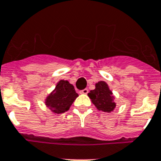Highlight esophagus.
<instances>
[{"mask_svg":"<svg viewBox=\"0 0 161 161\" xmlns=\"http://www.w3.org/2000/svg\"><path fill=\"white\" fill-rule=\"evenodd\" d=\"M87 92H88V89H87V88H84V89L81 90L80 91V93L82 94H87Z\"/></svg>","mask_w":161,"mask_h":161,"instance_id":"34e87169","label":"esophagus"}]
</instances>
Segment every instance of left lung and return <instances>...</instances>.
<instances>
[{"instance_id":"left-lung-1","label":"left lung","mask_w":161,"mask_h":161,"mask_svg":"<svg viewBox=\"0 0 161 161\" xmlns=\"http://www.w3.org/2000/svg\"><path fill=\"white\" fill-rule=\"evenodd\" d=\"M95 87V89L91 90L87 94L92 103L99 111L112 112L116 108V103H114V96L109 89L108 83L104 81H100L96 83Z\"/></svg>"}]
</instances>
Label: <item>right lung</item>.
<instances>
[{
    "instance_id": "1",
    "label": "right lung",
    "mask_w": 161,
    "mask_h": 161,
    "mask_svg": "<svg viewBox=\"0 0 161 161\" xmlns=\"http://www.w3.org/2000/svg\"><path fill=\"white\" fill-rule=\"evenodd\" d=\"M78 97L74 87L67 80H60L53 92L45 99V105L53 113H64L69 110Z\"/></svg>"
}]
</instances>
